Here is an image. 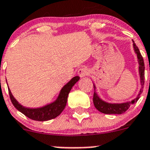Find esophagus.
I'll return each instance as SVG.
<instances>
[{"mask_svg": "<svg viewBox=\"0 0 150 150\" xmlns=\"http://www.w3.org/2000/svg\"><path fill=\"white\" fill-rule=\"evenodd\" d=\"M78 74L81 78H84L86 75H88V70L86 67H81L78 69Z\"/></svg>", "mask_w": 150, "mask_h": 150, "instance_id": "obj_1", "label": "esophagus"}]
</instances>
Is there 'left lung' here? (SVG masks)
<instances>
[{
    "mask_svg": "<svg viewBox=\"0 0 150 150\" xmlns=\"http://www.w3.org/2000/svg\"><path fill=\"white\" fill-rule=\"evenodd\" d=\"M133 49H134V52L136 53V56H137L138 62H139V77H140V83L142 86V88H140L137 97L135 99L132 100L131 101L126 102V103H110L108 102L104 101L102 100L97 94V91H96V86L94 84V97H93V103H94V107L97 109L100 112L103 113L105 114H122L126 111L127 109L130 108V106L132 104L139 100L140 98V95L142 94V91H143L144 85V59L142 56L141 55L140 51H139V47L136 46L135 44L134 41L133 40Z\"/></svg>",
    "mask_w": 150,
    "mask_h": 150,
    "instance_id": "8db88e82",
    "label": "left lung"
}]
</instances>
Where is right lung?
Masks as SVG:
<instances>
[{"label":"right lung","instance_id":"add662e5","mask_svg":"<svg viewBox=\"0 0 150 150\" xmlns=\"http://www.w3.org/2000/svg\"><path fill=\"white\" fill-rule=\"evenodd\" d=\"M79 79L80 77L78 76L72 78L66 85L62 87L59 96L55 101L40 108H31L25 107L19 103L18 101L14 98L9 88H8V93L12 104L22 114L28 117L29 119L36 121H47L57 117L63 111L67 102L68 94L72 89V86L79 81Z\"/></svg>","mask_w":150,"mask_h":150}]
</instances>
